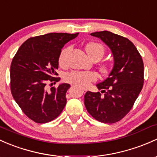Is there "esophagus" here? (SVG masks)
I'll return each mask as SVG.
<instances>
[{
    "label": "esophagus",
    "mask_w": 157,
    "mask_h": 157,
    "mask_svg": "<svg viewBox=\"0 0 157 157\" xmlns=\"http://www.w3.org/2000/svg\"><path fill=\"white\" fill-rule=\"evenodd\" d=\"M82 92L84 93V94H85V93L87 92V89H86V88H82Z\"/></svg>",
    "instance_id": "34e87169"
}]
</instances>
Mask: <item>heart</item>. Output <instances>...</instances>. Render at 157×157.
Returning a JSON list of instances; mask_svg holds the SVG:
<instances>
[{"label":"heart","instance_id":"obj_1","mask_svg":"<svg viewBox=\"0 0 157 157\" xmlns=\"http://www.w3.org/2000/svg\"><path fill=\"white\" fill-rule=\"evenodd\" d=\"M71 47L67 46L63 48L59 54L58 63L61 67H66L68 65V55ZM86 51L93 59H99L102 58L105 52V48L102 43L99 42H91L86 45ZM101 71L104 73L109 71V65L102 63L100 65ZM98 79V75L93 71H80L73 70L67 73L64 76L65 82L81 87H86L92 82H96Z\"/></svg>","mask_w":157,"mask_h":157}]
</instances>
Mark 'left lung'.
<instances>
[{"label":"left lung","mask_w":157,"mask_h":157,"mask_svg":"<svg viewBox=\"0 0 157 157\" xmlns=\"http://www.w3.org/2000/svg\"><path fill=\"white\" fill-rule=\"evenodd\" d=\"M90 35L101 39L111 48L114 65L109 76L97 85L101 93H86L85 105L94 118L113 124L125 117L139 97L144 85V63L129 39L107 31Z\"/></svg>","instance_id":"8db88e82"}]
</instances>
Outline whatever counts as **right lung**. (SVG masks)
I'll use <instances>...</instances> for the list:
<instances>
[{
    "label": "right lung",
    "mask_w": 157,
    "mask_h": 157,
    "mask_svg": "<svg viewBox=\"0 0 157 157\" xmlns=\"http://www.w3.org/2000/svg\"><path fill=\"white\" fill-rule=\"evenodd\" d=\"M78 33H50L24 42L10 66V90L13 99L28 117L44 124L58 117L67 103L66 93L70 87L62 84L46 90L47 84L60 80L56 70L63 45Z\"/></svg>",
    "instance_id": "obj_1"
}]
</instances>
